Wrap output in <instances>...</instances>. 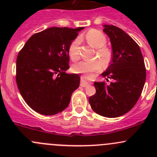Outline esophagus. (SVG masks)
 <instances>
[{
    "mask_svg": "<svg viewBox=\"0 0 157 157\" xmlns=\"http://www.w3.org/2000/svg\"><path fill=\"white\" fill-rule=\"evenodd\" d=\"M90 82H87L86 80L84 79V77H81V81H80V86H83V87H86L88 85L90 84Z\"/></svg>",
    "mask_w": 157,
    "mask_h": 157,
    "instance_id": "obj_1",
    "label": "esophagus"
}]
</instances>
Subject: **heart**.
<instances>
[{"label":"heart","instance_id":"obj_1","mask_svg":"<svg viewBox=\"0 0 157 157\" xmlns=\"http://www.w3.org/2000/svg\"><path fill=\"white\" fill-rule=\"evenodd\" d=\"M85 38L91 46L96 48V56L101 58L105 65H108L112 59V52L110 49L105 46L107 39L105 35L99 30L93 29L89 30ZM80 38H76L69 44L67 48L69 57L73 61H77L80 58ZM101 61L99 59H95L93 61H80L73 65L72 70L76 74H82L85 78H89L93 73L99 72L102 69L103 64Z\"/></svg>","mask_w":157,"mask_h":157}]
</instances>
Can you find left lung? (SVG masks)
<instances>
[{
    "label": "left lung",
    "mask_w": 157,
    "mask_h": 157,
    "mask_svg": "<svg viewBox=\"0 0 157 157\" xmlns=\"http://www.w3.org/2000/svg\"><path fill=\"white\" fill-rule=\"evenodd\" d=\"M110 38L112 59L104 77L105 82H95L96 93L89 98L92 109L107 118H116L129 112L137 103L146 80L144 61L139 45L122 29L104 25Z\"/></svg>",
    "instance_id": "left-lung-1"
}]
</instances>
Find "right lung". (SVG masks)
<instances>
[{"label":"right lung","mask_w":157,"mask_h":157,"mask_svg":"<svg viewBox=\"0 0 157 157\" xmlns=\"http://www.w3.org/2000/svg\"><path fill=\"white\" fill-rule=\"evenodd\" d=\"M83 27H51L33 35L17 58L16 81L27 105L39 114L52 115L68 106L78 88V74L69 68V44Z\"/></svg>","instance_id":"add662e5"}]
</instances>
